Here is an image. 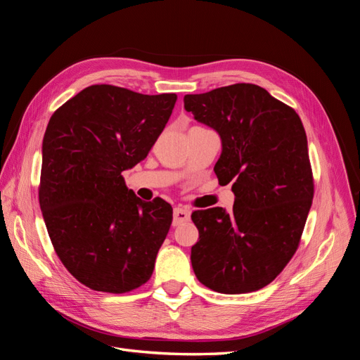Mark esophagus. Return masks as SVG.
<instances>
[{
	"label": "esophagus",
	"instance_id": "esophagus-1",
	"mask_svg": "<svg viewBox=\"0 0 360 360\" xmlns=\"http://www.w3.org/2000/svg\"><path fill=\"white\" fill-rule=\"evenodd\" d=\"M191 219V212L186 209H181V207H177V209H174V217H172V224L174 225H180L188 222Z\"/></svg>",
	"mask_w": 360,
	"mask_h": 360
}]
</instances>
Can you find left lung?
<instances>
[{
	"label": "left lung",
	"mask_w": 360,
	"mask_h": 360,
	"mask_svg": "<svg viewBox=\"0 0 360 360\" xmlns=\"http://www.w3.org/2000/svg\"><path fill=\"white\" fill-rule=\"evenodd\" d=\"M197 122L214 129L222 153L214 172L233 181V212L192 213L200 240L192 269L213 291L242 294L269 285L296 252L314 198L308 139L300 117L255 84L184 96Z\"/></svg>",
	"instance_id": "left-lung-1"
}]
</instances>
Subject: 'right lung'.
Here are the masks:
<instances>
[{
    "label": "right lung",
    "instance_id": "add662e5",
    "mask_svg": "<svg viewBox=\"0 0 360 360\" xmlns=\"http://www.w3.org/2000/svg\"><path fill=\"white\" fill-rule=\"evenodd\" d=\"M177 96L91 85L52 114L41 146L39 202L53 249L72 276L122 294L150 279L172 222L162 198L143 201L122 172L144 160Z\"/></svg>",
    "mask_w": 360,
    "mask_h": 360
}]
</instances>
